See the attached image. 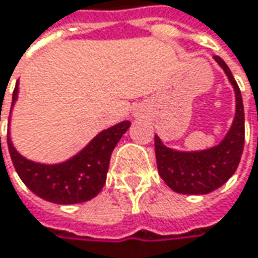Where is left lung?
Here are the masks:
<instances>
[{
    "mask_svg": "<svg viewBox=\"0 0 258 258\" xmlns=\"http://www.w3.org/2000/svg\"><path fill=\"white\" fill-rule=\"evenodd\" d=\"M232 83L236 110L232 125L224 139L208 149L178 151L169 148L155 134V157L163 180L179 194H208L224 185L236 172L245 140V115L239 86L227 64L214 56Z\"/></svg>",
    "mask_w": 258,
    "mask_h": 258,
    "instance_id": "8db88e82",
    "label": "left lung"
}]
</instances>
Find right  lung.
<instances>
[{
	"instance_id": "right-lung-1",
	"label": "right lung",
	"mask_w": 258,
	"mask_h": 258,
	"mask_svg": "<svg viewBox=\"0 0 258 258\" xmlns=\"http://www.w3.org/2000/svg\"><path fill=\"white\" fill-rule=\"evenodd\" d=\"M18 94L19 82L13 92L12 110L18 101ZM130 125V121H122L100 131L76 155L56 164H44L25 158L13 146L10 134L7 136V145L19 178L34 194L56 205H76L94 199L103 189L110 155Z\"/></svg>"
}]
</instances>
